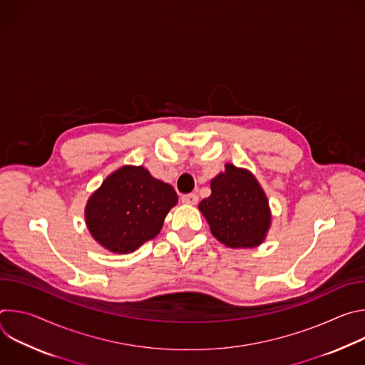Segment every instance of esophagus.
<instances>
[{
    "instance_id": "esophagus-1",
    "label": "esophagus",
    "mask_w": 365,
    "mask_h": 365,
    "mask_svg": "<svg viewBox=\"0 0 365 365\" xmlns=\"http://www.w3.org/2000/svg\"><path fill=\"white\" fill-rule=\"evenodd\" d=\"M182 202L187 205H195L197 202V195L196 193H186L182 196Z\"/></svg>"
}]
</instances>
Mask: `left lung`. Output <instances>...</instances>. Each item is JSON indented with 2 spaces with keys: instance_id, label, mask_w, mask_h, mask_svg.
I'll list each match as a JSON object with an SVG mask.
<instances>
[{
  "instance_id": "1",
  "label": "left lung",
  "mask_w": 365,
  "mask_h": 365,
  "mask_svg": "<svg viewBox=\"0 0 365 365\" xmlns=\"http://www.w3.org/2000/svg\"><path fill=\"white\" fill-rule=\"evenodd\" d=\"M211 196L199 203L212 235L231 248L262 244L270 227L269 200L255 178L232 165L211 180Z\"/></svg>"
}]
</instances>
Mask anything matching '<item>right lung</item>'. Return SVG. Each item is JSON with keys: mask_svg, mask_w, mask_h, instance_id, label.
Returning <instances> with one entry per match:
<instances>
[{"mask_svg": "<svg viewBox=\"0 0 365 365\" xmlns=\"http://www.w3.org/2000/svg\"><path fill=\"white\" fill-rule=\"evenodd\" d=\"M176 202L170 185L154 179L141 166H124L89 197L86 224L102 247L125 254L160 232Z\"/></svg>", "mask_w": 365, "mask_h": 365, "instance_id": "1", "label": "right lung"}]
</instances>
